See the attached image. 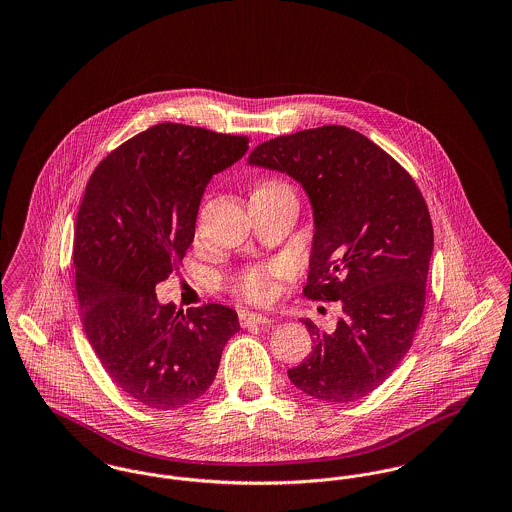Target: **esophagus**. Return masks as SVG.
Returning <instances> with one entry per match:
<instances>
[{"mask_svg": "<svg viewBox=\"0 0 512 512\" xmlns=\"http://www.w3.org/2000/svg\"><path fill=\"white\" fill-rule=\"evenodd\" d=\"M240 322H242V326L245 328H249V326H265L270 322V318L265 317V315H257V313H242L240 315Z\"/></svg>", "mask_w": 512, "mask_h": 512, "instance_id": "esophagus-1", "label": "esophagus"}]
</instances>
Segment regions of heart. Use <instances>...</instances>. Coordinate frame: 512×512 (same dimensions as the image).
Returning a JSON list of instances; mask_svg holds the SVG:
<instances>
[{"instance_id":"b5f03b06","label":"heart","mask_w":512,"mask_h":512,"mask_svg":"<svg viewBox=\"0 0 512 512\" xmlns=\"http://www.w3.org/2000/svg\"><path fill=\"white\" fill-rule=\"evenodd\" d=\"M274 192H293V190L288 182L278 180V178H270V180L261 182L255 190V194L259 195L274 194ZM284 274H286V267H282V265L251 268L240 278L238 288L251 301H265L274 290V278H280Z\"/></svg>"}]
</instances>
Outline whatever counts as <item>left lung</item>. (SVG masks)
Returning <instances> with one entry per match:
<instances>
[{
  "instance_id": "left-lung-1",
  "label": "left lung",
  "mask_w": 512,
  "mask_h": 512,
  "mask_svg": "<svg viewBox=\"0 0 512 512\" xmlns=\"http://www.w3.org/2000/svg\"><path fill=\"white\" fill-rule=\"evenodd\" d=\"M249 165L286 172L309 195L315 236L303 293L341 301L345 315L334 332L301 318L315 347L288 378L320 401H357L403 361L422 318L434 251L426 201L382 147L338 124L263 142Z\"/></svg>"
}]
</instances>
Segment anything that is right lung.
I'll use <instances>...</instances> for the list:
<instances>
[{"label": "right lung", "mask_w": 512, "mask_h": 512, "mask_svg": "<svg viewBox=\"0 0 512 512\" xmlns=\"http://www.w3.org/2000/svg\"><path fill=\"white\" fill-rule=\"evenodd\" d=\"M247 144V136L163 122L111 151L86 184L73 244L82 326L111 380L149 409L201 397L240 330L230 307L176 311L157 301L155 286L194 242L205 186Z\"/></svg>", "instance_id": "right-lung-1"}]
</instances>
